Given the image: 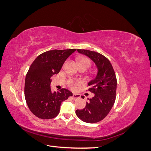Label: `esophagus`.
<instances>
[{"instance_id":"esophagus-1","label":"esophagus","mask_w":151,"mask_h":151,"mask_svg":"<svg viewBox=\"0 0 151 151\" xmlns=\"http://www.w3.org/2000/svg\"><path fill=\"white\" fill-rule=\"evenodd\" d=\"M81 97V95L79 94H76V93H74L73 94V98L74 99H77V98H79Z\"/></svg>"}]
</instances>
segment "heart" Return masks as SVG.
<instances>
[{
  "mask_svg": "<svg viewBox=\"0 0 151 151\" xmlns=\"http://www.w3.org/2000/svg\"><path fill=\"white\" fill-rule=\"evenodd\" d=\"M79 63H87L89 66L90 65V60L88 58L86 57H83L81 58L79 60ZM79 81H76L74 80H70L68 82V86H69L71 88H75L76 85L79 84Z\"/></svg>",
  "mask_w": 151,
  "mask_h": 151,
  "instance_id": "b5f03b06",
  "label": "heart"
}]
</instances>
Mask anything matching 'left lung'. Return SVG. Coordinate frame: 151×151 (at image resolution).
Wrapping results in <instances>:
<instances>
[{
    "mask_svg": "<svg viewBox=\"0 0 151 151\" xmlns=\"http://www.w3.org/2000/svg\"><path fill=\"white\" fill-rule=\"evenodd\" d=\"M77 52L93 61L98 72L94 79L88 83L90 86L88 90L94 94V97L88 99L86 107L77 109L76 114L84 122L97 123L107 116L115 103L117 85L115 72L110 62L102 54L88 50L77 49Z\"/></svg>",
    "mask_w": 151,
    "mask_h": 151,
    "instance_id": "obj_1",
    "label": "left lung"
}]
</instances>
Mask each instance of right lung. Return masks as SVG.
<instances>
[{
	"mask_svg": "<svg viewBox=\"0 0 151 151\" xmlns=\"http://www.w3.org/2000/svg\"><path fill=\"white\" fill-rule=\"evenodd\" d=\"M76 49L52 50L40 54L35 58L27 72L24 94L30 111L41 119H52L60 112L62 101L72 96L66 89L52 93L50 88L54 74H57L67 58Z\"/></svg>",
	"mask_w": 151,
	"mask_h": 151,
	"instance_id": "right-lung-1",
	"label": "right lung"
}]
</instances>
